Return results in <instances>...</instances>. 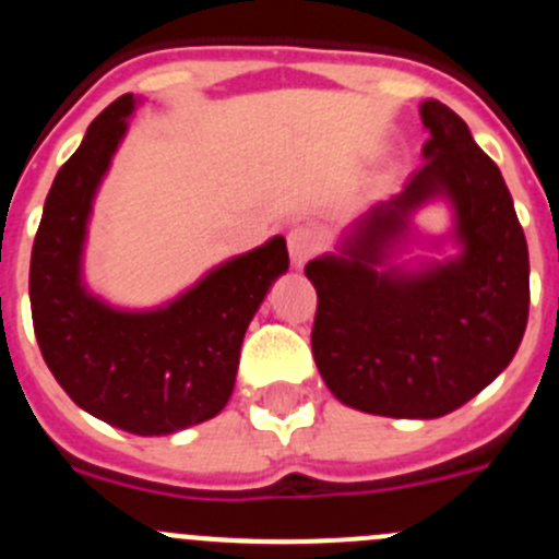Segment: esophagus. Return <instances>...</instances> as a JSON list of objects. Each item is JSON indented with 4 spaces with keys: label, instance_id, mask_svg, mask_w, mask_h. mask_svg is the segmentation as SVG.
<instances>
[{
    "label": "esophagus",
    "instance_id": "1",
    "mask_svg": "<svg viewBox=\"0 0 559 559\" xmlns=\"http://www.w3.org/2000/svg\"><path fill=\"white\" fill-rule=\"evenodd\" d=\"M286 242H289L292 264H295V267H302V264L319 251L322 237H319V231L313 229V226H295V229L289 231V237H286Z\"/></svg>",
    "mask_w": 559,
    "mask_h": 559
}]
</instances>
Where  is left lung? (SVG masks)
Returning <instances> with one entry per match:
<instances>
[{
	"label": "left lung",
	"instance_id": "left-lung-1",
	"mask_svg": "<svg viewBox=\"0 0 559 559\" xmlns=\"http://www.w3.org/2000/svg\"><path fill=\"white\" fill-rule=\"evenodd\" d=\"M431 139L404 191L349 226L338 253L306 264L317 289L311 349L330 393L384 417H442L508 368L530 313V257L511 191L467 122L420 106ZM431 198L454 207L460 257L392 264L408 218Z\"/></svg>",
	"mask_w": 559,
	"mask_h": 559
}]
</instances>
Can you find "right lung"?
<instances>
[{
    "mask_svg": "<svg viewBox=\"0 0 559 559\" xmlns=\"http://www.w3.org/2000/svg\"><path fill=\"white\" fill-rule=\"evenodd\" d=\"M133 108V95L103 108L53 177L32 246L29 300L43 360L64 393L108 426L160 437L224 409L248 324L289 270V253L284 237H273L150 311H124L92 295L81 278L92 199Z\"/></svg>",
    "mask_w": 559,
    "mask_h": 559,
    "instance_id": "right-lung-1",
    "label": "right lung"
}]
</instances>
